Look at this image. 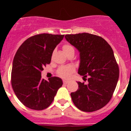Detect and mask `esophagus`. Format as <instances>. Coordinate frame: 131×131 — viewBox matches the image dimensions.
Wrapping results in <instances>:
<instances>
[{
    "label": "esophagus",
    "instance_id": "obj_1",
    "mask_svg": "<svg viewBox=\"0 0 131 131\" xmlns=\"http://www.w3.org/2000/svg\"><path fill=\"white\" fill-rule=\"evenodd\" d=\"M63 84H68V81H66V80H63Z\"/></svg>",
    "mask_w": 131,
    "mask_h": 131
}]
</instances>
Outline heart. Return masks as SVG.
I'll use <instances>...</instances> for the list:
<instances>
[{
    "label": "heart",
    "mask_w": 131,
    "mask_h": 131,
    "mask_svg": "<svg viewBox=\"0 0 131 131\" xmlns=\"http://www.w3.org/2000/svg\"><path fill=\"white\" fill-rule=\"evenodd\" d=\"M71 50H74L71 46L69 45H66L63 47V50L65 54H66ZM74 71V68L72 66H65L60 67L58 69L57 73L60 77L64 79H68L70 77L71 74Z\"/></svg>",
    "instance_id": "b5f03b06"
}]
</instances>
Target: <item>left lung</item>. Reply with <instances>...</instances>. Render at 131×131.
<instances>
[{"mask_svg": "<svg viewBox=\"0 0 131 131\" xmlns=\"http://www.w3.org/2000/svg\"><path fill=\"white\" fill-rule=\"evenodd\" d=\"M79 52L78 73L89 77L88 83L77 82L79 89L71 93L80 110L92 112L106 106L117 86L119 69L110 45L101 37L87 33L65 36Z\"/></svg>", "mask_w": 131, "mask_h": 131, "instance_id": "left-lung-1", "label": "left lung"}]
</instances>
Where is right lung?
<instances>
[{
	"instance_id": "1",
	"label": "right lung",
	"mask_w": 131,
	"mask_h": 131,
	"mask_svg": "<svg viewBox=\"0 0 131 131\" xmlns=\"http://www.w3.org/2000/svg\"><path fill=\"white\" fill-rule=\"evenodd\" d=\"M64 35H36L24 41L14 58L11 83L14 92L24 106L42 110L51 104L57 91L63 84L57 77H41V71L51 61L56 47Z\"/></svg>"
}]
</instances>
